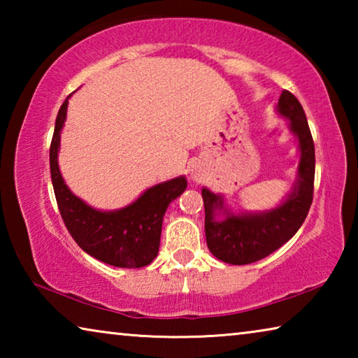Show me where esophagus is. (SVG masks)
Listing matches in <instances>:
<instances>
[{
    "instance_id": "1",
    "label": "esophagus",
    "mask_w": 358,
    "mask_h": 358,
    "mask_svg": "<svg viewBox=\"0 0 358 358\" xmlns=\"http://www.w3.org/2000/svg\"><path fill=\"white\" fill-rule=\"evenodd\" d=\"M191 177H192V180L201 181V173H199V172H191Z\"/></svg>"
}]
</instances>
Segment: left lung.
Returning <instances> with one entry per match:
<instances>
[{
  "label": "left lung",
  "mask_w": 358,
  "mask_h": 358,
  "mask_svg": "<svg viewBox=\"0 0 358 358\" xmlns=\"http://www.w3.org/2000/svg\"><path fill=\"white\" fill-rule=\"evenodd\" d=\"M276 112L290 121L289 129L296 137L300 151L296 177L286 199L271 210L232 213L221 194L202 189L208 250L230 265L252 264L270 256L294 237L311 207L316 156L305 110L299 99L284 90Z\"/></svg>",
  "instance_id": "8db88e82"
}]
</instances>
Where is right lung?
I'll return each instance as SVG.
<instances>
[{"label": "right lung", "mask_w": 358, "mask_h": 358, "mask_svg": "<svg viewBox=\"0 0 358 358\" xmlns=\"http://www.w3.org/2000/svg\"><path fill=\"white\" fill-rule=\"evenodd\" d=\"M69 98L71 94L59 107L50 145L52 185L59 213L72 238L90 256L121 268H141L157 256L166 210L183 194L187 181L181 175L151 186L134 202L118 210L102 211L83 202L64 183L58 166L59 138Z\"/></svg>", "instance_id": "add662e5"}]
</instances>
